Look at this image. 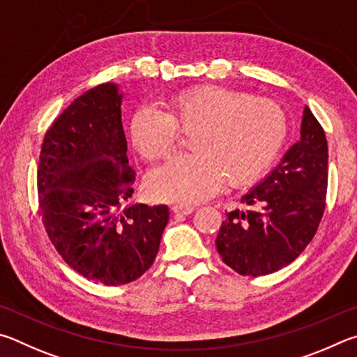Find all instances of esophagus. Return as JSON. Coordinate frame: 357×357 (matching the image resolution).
Masks as SVG:
<instances>
[{"label": "esophagus", "mask_w": 357, "mask_h": 357, "mask_svg": "<svg viewBox=\"0 0 357 357\" xmlns=\"http://www.w3.org/2000/svg\"><path fill=\"white\" fill-rule=\"evenodd\" d=\"M172 211L175 215H191L195 211V207H191V205H174Z\"/></svg>", "instance_id": "34e87169"}]
</instances>
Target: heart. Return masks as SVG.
I'll use <instances>...</instances> for the list:
<instances>
[{"mask_svg":"<svg viewBox=\"0 0 357 357\" xmlns=\"http://www.w3.org/2000/svg\"><path fill=\"white\" fill-rule=\"evenodd\" d=\"M178 131L191 153L156 169L147 178L150 196L195 204L221 188L259 180L278 158L287 135L282 108L222 86H197L169 97L162 111L139 109L130 121L131 146L149 161L171 156Z\"/></svg>","mask_w":357,"mask_h":357,"instance_id":"obj_1","label":"heart"}]
</instances>
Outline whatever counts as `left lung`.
I'll list each match as a JSON object with an SVG mask.
<instances>
[{"label": "left lung", "instance_id": "left-lung-1", "mask_svg": "<svg viewBox=\"0 0 357 357\" xmlns=\"http://www.w3.org/2000/svg\"><path fill=\"white\" fill-rule=\"evenodd\" d=\"M328 141L305 106L301 137L278 167L241 197L248 210L226 215L216 238L224 264L265 276L291 264L317 234L326 207Z\"/></svg>", "mask_w": 357, "mask_h": 357}]
</instances>
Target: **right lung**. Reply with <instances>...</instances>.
Segmentation results:
<instances>
[{"instance_id":"1","label":"right lung","mask_w":357,"mask_h":357,"mask_svg":"<svg viewBox=\"0 0 357 357\" xmlns=\"http://www.w3.org/2000/svg\"><path fill=\"white\" fill-rule=\"evenodd\" d=\"M122 93L98 84L75 98L43 136L39 213L62 260L93 282L125 285L158 254L167 205L130 204L135 172L122 127Z\"/></svg>"}]
</instances>
